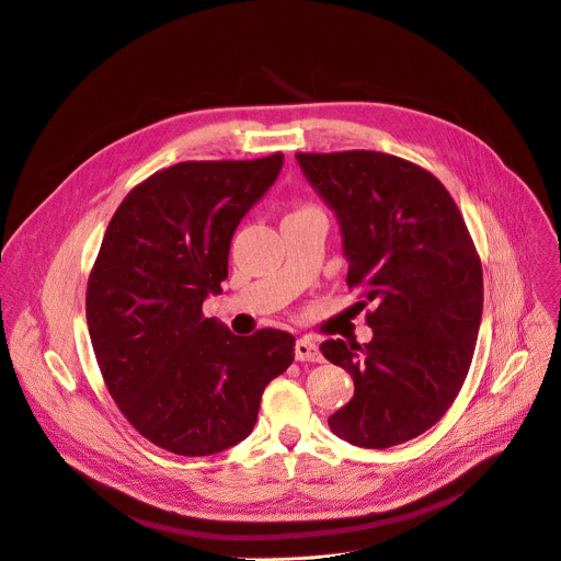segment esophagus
<instances>
[{
  "label": "esophagus",
  "mask_w": 561,
  "mask_h": 561,
  "mask_svg": "<svg viewBox=\"0 0 561 561\" xmlns=\"http://www.w3.org/2000/svg\"><path fill=\"white\" fill-rule=\"evenodd\" d=\"M294 354H296V360L300 363H319L323 358L319 352V345L309 339H298Z\"/></svg>",
  "instance_id": "obj_1"
}]
</instances>
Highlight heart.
<instances>
[{
    "label": "heart",
    "instance_id": "b5f03b06",
    "mask_svg": "<svg viewBox=\"0 0 561 561\" xmlns=\"http://www.w3.org/2000/svg\"><path fill=\"white\" fill-rule=\"evenodd\" d=\"M300 209H314V207H309V205H305V207H300ZM300 209H296V211H300Z\"/></svg>",
    "mask_w": 561,
    "mask_h": 561
}]
</instances>
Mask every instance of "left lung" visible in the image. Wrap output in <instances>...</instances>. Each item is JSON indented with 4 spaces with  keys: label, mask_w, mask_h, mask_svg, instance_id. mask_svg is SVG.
Returning a JSON list of instances; mask_svg holds the SVG:
<instances>
[{
    "label": "left lung",
    "mask_w": 561,
    "mask_h": 561,
    "mask_svg": "<svg viewBox=\"0 0 561 561\" xmlns=\"http://www.w3.org/2000/svg\"><path fill=\"white\" fill-rule=\"evenodd\" d=\"M296 160L339 216L358 307L375 305L369 343H321L354 379L328 423L358 448L405 444L442 421L468 377L483 312L477 247L446 186L410 160L365 149Z\"/></svg>",
    "instance_id": "8db88e82"
}]
</instances>
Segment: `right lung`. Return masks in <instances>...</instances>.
I'll use <instances>...</instances> for the list:
<instances>
[{
	"label": "right lung",
	"instance_id": "obj_1",
	"mask_svg": "<svg viewBox=\"0 0 561 561\" xmlns=\"http://www.w3.org/2000/svg\"><path fill=\"white\" fill-rule=\"evenodd\" d=\"M283 153L186 160L127 194L87 285V323L108 394L145 439L182 457L227 450L254 430L263 390L291 365L280 330L236 336L205 319L227 278L240 218L274 184Z\"/></svg>",
	"mask_w": 561,
	"mask_h": 561
}]
</instances>
